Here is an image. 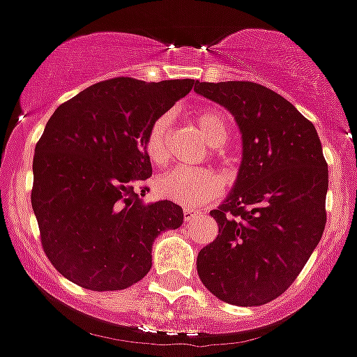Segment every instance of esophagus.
Segmentation results:
<instances>
[{"label": "esophagus", "instance_id": "1", "mask_svg": "<svg viewBox=\"0 0 357 357\" xmlns=\"http://www.w3.org/2000/svg\"><path fill=\"white\" fill-rule=\"evenodd\" d=\"M197 215H199V213H197L196 210H183V220L190 222V220H194Z\"/></svg>", "mask_w": 357, "mask_h": 357}]
</instances>
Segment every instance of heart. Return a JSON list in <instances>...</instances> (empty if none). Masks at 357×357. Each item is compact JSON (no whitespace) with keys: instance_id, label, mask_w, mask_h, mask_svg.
<instances>
[{"instance_id":"b5f03b06","label":"heart","mask_w":357,"mask_h":357,"mask_svg":"<svg viewBox=\"0 0 357 357\" xmlns=\"http://www.w3.org/2000/svg\"><path fill=\"white\" fill-rule=\"evenodd\" d=\"M196 125L210 146L222 147L229 139V126L224 116L211 109L196 114ZM172 112L158 116L146 137V153L154 165H165L170 158ZM158 194L165 199L196 208L213 199L222 190L220 175L208 168L178 167L161 175L156 182Z\"/></svg>"}]
</instances>
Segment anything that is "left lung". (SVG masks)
<instances>
[{
  "label": "left lung",
  "instance_id": "left-lung-1",
  "mask_svg": "<svg viewBox=\"0 0 357 357\" xmlns=\"http://www.w3.org/2000/svg\"><path fill=\"white\" fill-rule=\"evenodd\" d=\"M241 133L238 178L210 215L218 236L197 255L208 291L232 305H262L297 280L326 224L328 165L316 128L291 102L252 81L199 83Z\"/></svg>",
  "mask_w": 357,
  "mask_h": 357
}]
</instances>
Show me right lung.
<instances>
[{
  "instance_id": "1",
  "label": "right lung",
  "mask_w": 357,
  "mask_h": 357,
  "mask_svg": "<svg viewBox=\"0 0 357 357\" xmlns=\"http://www.w3.org/2000/svg\"><path fill=\"white\" fill-rule=\"evenodd\" d=\"M194 84L114 77L55 109L34 149L31 203L63 278L91 291L125 290L151 271L154 239L182 225L178 204L140 196L153 175L147 132Z\"/></svg>"
}]
</instances>
